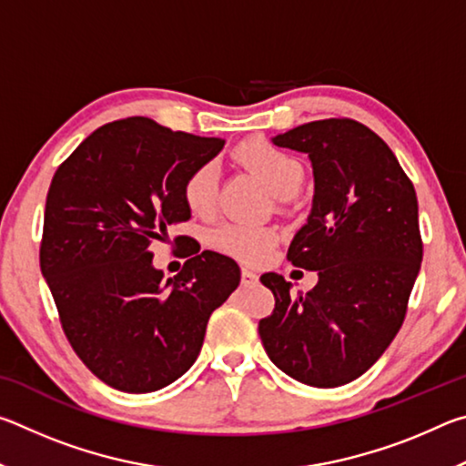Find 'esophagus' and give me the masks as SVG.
<instances>
[{"label": "esophagus", "instance_id": "1", "mask_svg": "<svg viewBox=\"0 0 466 466\" xmlns=\"http://www.w3.org/2000/svg\"><path fill=\"white\" fill-rule=\"evenodd\" d=\"M240 281H242V286H244V288H252V286H257V283H258V275H257L255 271L242 269Z\"/></svg>", "mask_w": 466, "mask_h": 466}]
</instances>
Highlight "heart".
Masks as SVG:
<instances>
[{
  "mask_svg": "<svg viewBox=\"0 0 466 466\" xmlns=\"http://www.w3.org/2000/svg\"><path fill=\"white\" fill-rule=\"evenodd\" d=\"M240 162L265 180L271 191L283 197L298 191L304 170L294 156L271 146L269 141L250 139L238 147ZM187 208L197 216H208L218 203V170L214 162H205L187 177L183 187ZM278 242V232L265 226L224 224L209 234V247L247 265L263 263Z\"/></svg>",
  "mask_w": 466,
  "mask_h": 466,
  "instance_id": "b5f03b06",
  "label": "heart"
}]
</instances>
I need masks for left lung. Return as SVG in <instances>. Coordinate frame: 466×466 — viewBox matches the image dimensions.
Segmentation results:
<instances>
[{"mask_svg":"<svg viewBox=\"0 0 466 466\" xmlns=\"http://www.w3.org/2000/svg\"><path fill=\"white\" fill-rule=\"evenodd\" d=\"M273 144L312 162V211L288 261L319 283L291 296L281 275H261L275 309L258 335L281 372L335 389L372 368L403 325L423 257L417 195L392 149L353 119L299 125Z\"/></svg>","mask_w":466,"mask_h":466,"instance_id":"left-lung-1","label":"left lung"}]
</instances>
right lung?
<instances>
[{
    "label": "right lung",
    "instance_id": "add662e5",
    "mask_svg": "<svg viewBox=\"0 0 466 466\" xmlns=\"http://www.w3.org/2000/svg\"><path fill=\"white\" fill-rule=\"evenodd\" d=\"M224 139L170 131L147 116L98 127L55 172L41 271L61 327L86 366L123 392H154L199 356L208 320L238 288L240 267L185 242L177 278L152 265L156 240L187 222V177Z\"/></svg>",
    "mask_w": 466,
    "mask_h": 466
}]
</instances>
